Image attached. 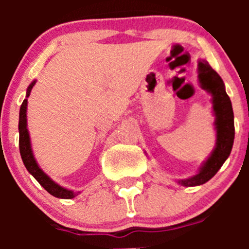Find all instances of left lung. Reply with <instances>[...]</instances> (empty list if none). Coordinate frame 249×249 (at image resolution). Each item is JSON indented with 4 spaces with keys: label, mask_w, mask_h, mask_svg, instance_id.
I'll return each mask as SVG.
<instances>
[{
    "label": "left lung",
    "mask_w": 249,
    "mask_h": 249,
    "mask_svg": "<svg viewBox=\"0 0 249 249\" xmlns=\"http://www.w3.org/2000/svg\"><path fill=\"white\" fill-rule=\"evenodd\" d=\"M197 73L200 87L212 96L211 101L215 117L214 130L217 139L212 153L202 162L199 172L193 177L177 180L183 187H196L208 182L229 158L235 139L232 106L230 97L225 91L224 82L205 60H200L197 64Z\"/></svg>",
    "instance_id": "left-lung-1"
}]
</instances>
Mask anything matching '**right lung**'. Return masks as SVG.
Listing matches in <instances>:
<instances>
[{
    "mask_svg": "<svg viewBox=\"0 0 249 249\" xmlns=\"http://www.w3.org/2000/svg\"><path fill=\"white\" fill-rule=\"evenodd\" d=\"M36 84V80L29 85L26 90V99L22 101L21 107H20L19 112V149L20 155H21L22 162H24L26 170L36 178L37 182L49 193L50 195L59 199H73L79 194V192H73V190L66 189V188L61 187L57 184L56 182L52 179L49 176L47 175L43 170L39 167L38 162H37L36 158H35L34 152H32L31 147V140H30L29 130H27V97L31 94V90L34 85Z\"/></svg>",
    "mask_w": 249,
    "mask_h": 249,
    "instance_id": "right-lung-1",
    "label": "right lung"
}]
</instances>
